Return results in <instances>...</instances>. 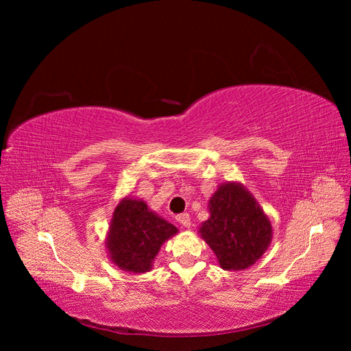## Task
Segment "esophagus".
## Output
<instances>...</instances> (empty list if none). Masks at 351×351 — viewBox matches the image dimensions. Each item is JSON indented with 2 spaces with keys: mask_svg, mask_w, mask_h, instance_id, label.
<instances>
[{
  "mask_svg": "<svg viewBox=\"0 0 351 351\" xmlns=\"http://www.w3.org/2000/svg\"><path fill=\"white\" fill-rule=\"evenodd\" d=\"M177 221H178L180 224H182L184 228H190V226H192V222H190V217H189V214H182V215H178V217H177Z\"/></svg>",
  "mask_w": 351,
  "mask_h": 351,
  "instance_id": "obj_1",
  "label": "esophagus"
}]
</instances>
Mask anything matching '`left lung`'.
<instances>
[{
  "label": "left lung",
  "mask_w": 351,
  "mask_h": 351,
  "mask_svg": "<svg viewBox=\"0 0 351 351\" xmlns=\"http://www.w3.org/2000/svg\"><path fill=\"white\" fill-rule=\"evenodd\" d=\"M209 218L199 234L226 271H243L256 263L272 241V226L258 200L239 182L218 186L208 200Z\"/></svg>",
  "instance_id": "obj_1"
}]
</instances>
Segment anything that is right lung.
<instances>
[{
  "instance_id": "obj_1",
  "label": "right lung",
  "mask_w": 351,
  "mask_h": 351,
  "mask_svg": "<svg viewBox=\"0 0 351 351\" xmlns=\"http://www.w3.org/2000/svg\"><path fill=\"white\" fill-rule=\"evenodd\" d=\"M177 232L178 228L151 210L145 200L129 195L114 209L105 246L117 268L145 274L152 269L162 244Z\"/></svg>"
}]
</instances>
